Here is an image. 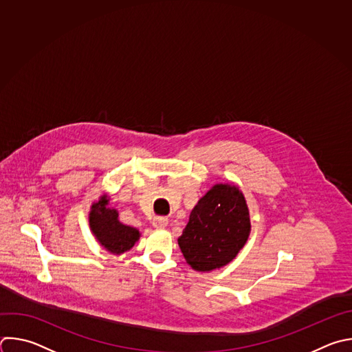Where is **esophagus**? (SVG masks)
Segmentation results:
<instances>
[{
  "label": "esophagus",
  "instance_id": "obj_1",
  "mask_svg": "<svg viewBox=\"0 0 352 352\" xmlns=\"http://www.w3.org/2000/svg\"><path fill=\"white\" fill-rule=\"evenodd\" d=\"M167 225H168V218H166V217H155L153 218V226L155 228L162 229V228H166Z\"/></svg>",
  "mask_w": 352,
  "mask_h": 352
}]
</instances>
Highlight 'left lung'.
Returning a JSON list of instances; mask_svg holds the SVG:
<instances>
[{
    "mask_svg": "<svg viewBox=\"0 0 352 352\" xmlns=\"http://www.w3.org/2000/svg\"><path fill=\"white\" fill-rule=\"evenodd\" d=\"M250 233L249 208L232 185H214L195 206L178 245L186 263L199 272L226 265L245 246Z\"/></svg>",
    "mask_w": 352,
    "mask_h": 352,
    "instance_id": "8db88e82",
    "label": "left lung"
}]
</instances>
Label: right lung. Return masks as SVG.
Wrapping results in <instances>:
<instances>
[{"label": "right lung", "mask_w": 352, "mask_h": 352, "mask_svg": "<svg viewBox=\"0 0 352 352\" xmlns=\"http://www.w3.org/2000/svg\"><path fill=\"white\" fill-rule=\"evenodd\" d=\"M109 199L102 196L100 200L92 204L89 212V226L98 242L113 254H123L129 252L140 239V232L135 228L127 226L119 221L116 210L107 208Z\"/></svg>", "instance_id": "add662e5"}]
</instances>
